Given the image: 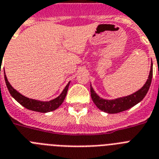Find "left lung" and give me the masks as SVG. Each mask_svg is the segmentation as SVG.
<instances>
[{"label":"left lung","instance_id":"obj_1","mask_svg":"<svg viewBox=\"0 0 159 159\" xmlns=\"http://www.w3.org/2000/svg\"><path fill=\"white\" fill-rule=\"evenodd\" d=\"M152 77H153V68L151 66L149 77H148L145 84L139 91L130 95L117 98L115 100H104V99L100 98L95 93L91 85V99L98 109L104 111L105 113H117L122 112V111L127 110V109H131V107L135 106V104H137L139 102H140L144 99L149 91L151 82H152Z\"/></svg>","mask_w":159,"mask_h":159}]
</instances>
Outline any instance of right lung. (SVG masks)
<instances>
[{"label": "right lung", "instance_id": "add662e5", "mask_svg": "<svg viewBox=\"0 0 159 159\" xmlns=\"http://www.w3.org/2000/svg\"><path fill=\"white\" fill-rule=\"evenodd\" d=\"M5 80H6V86L8 88L9 92L10 93V95H12V97L17 102H19V104L23 105L26 109H29V110L36 111V112H40V113H47V112H50V111H54L55 109H57L61 105L65 97H66L68 86H69V84H70V82L67 84V86H65L64 91H62L61 94L57 98H55L52 100H50V101H40V100H33V99L25 97L24 95H21L20 93L18 92L15 89L13 88L12 86L8 82L6 74H5Z\"/></svg>", "mask_w": 159, "mask_h": 159}]
</instances>
